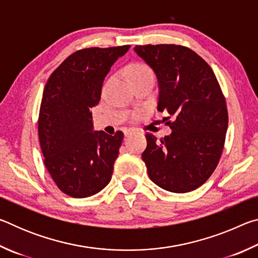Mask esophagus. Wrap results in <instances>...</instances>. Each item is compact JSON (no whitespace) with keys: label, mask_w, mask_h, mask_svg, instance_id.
Here are the masks:
<instances>
[{"label":"esophagus","mask_w":258,"mask_h":258,"mask_svg":"<svg viewBox=\"0 0 258 258\" xmlns=\"http://www.w3.org/2000/svg\"><path fill=\"white\" fill-rule=\"evenodd\" d=\"M135 132V130H133V128H128V130H126L125 132H124V134H125V137H128L130 134H132V133H134Z\"/></svg>","instance_id":"obj_1"}]
</instances>
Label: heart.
Wrapping results in <instances>:
<instances>
[{"instance_id": "b5f03b06", "label": "heart", "mask_w": 258, "mask_h": 258, "mask_svg": "<svg viewBox=\"0 0 258 258\" xmlns=\"http://www.w3.org/2000/svg\"><path fill=\"white\" fill-rule=\"evenodd\" d=\"M147 73H151L149 67L145 66V64H138V66H134L131 68L130 75H133V74H147Z\"/></svg>"}]
</instances>
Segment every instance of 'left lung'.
I'll return each mask as SVG.
<instances>
[{
  "mask_svg": "<svg viewBox=\"0 0 258 258\" xmlns=\"http://www.w3.org/2000/svg\"><path fill=\"white\" fill-rule=\"evenodd\" d=\"M134 51L156 74L157 109L174 118L167 121L172 133L160 141L146 134L142 159L148 175L164 190H196L216 168L228 130V109L215 74L185 46L137 45Z\"/></svg>",
  "mask_w": 258,
  "mask_h": 258,
  "instance_id": "obj_1",
  "label": "left lung"
}]
</instances>
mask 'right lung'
<instances>
[{"label": "right lung", "instance_id": "add662e5", "mask_svg": "<svg viewBox=\"0 0 258 258\" xmlns=\"http://www.w3.org/2000/svg\"><path fill=\"white\" fill-rule=\"evenodd\" d=\"M130 45L74 52L46 82L38 117L44 164L59 189L71 197L98 194L111 180L124 134L93 131L92 111L104 77Z\"/></svg>", "mask_w": 258, "mask_h": 258}]
</instances>
